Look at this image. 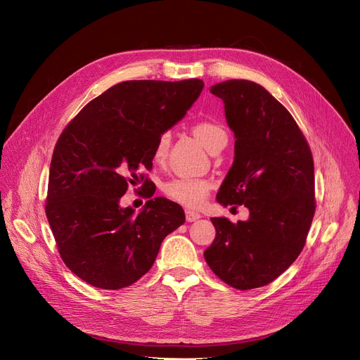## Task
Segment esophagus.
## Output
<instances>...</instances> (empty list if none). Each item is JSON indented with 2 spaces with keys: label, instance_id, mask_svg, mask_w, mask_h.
<instances>
[{
  "label": "esophagus",
  "instance_id": "obj_1",
  "mask_svg": "<svg viewBox=\"0 0 360 360\" xmlns=\"http://www.w3.org/2000/svg\"><path fill=\"white\" fill-rule=\"evenodd\" d=\"M201 217V214H198V213H195V212H191V210H186L185 212V219H186V221H195V220H198Z\"/></svg>",
  "mask_w": 360,
  "mask_h": 360
}]
</instances>
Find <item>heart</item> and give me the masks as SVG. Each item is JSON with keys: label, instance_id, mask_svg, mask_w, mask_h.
<instances>
[{"label": "heart", "instance_id": "b5f03b06", "mask_svg": "<svg viewBox=\"0 0 360 360\" xmlns=\"http://www.w3.org/2000/svg\"><path fill=\"white\" fill-rule=\"evenodd\" d=\"M194 137L207 148L212 151L221 140L226 139L224 129L212 121H200L193 125ZM170 143L169 132H162L159 136L155 150L153 159L156 163H162L166 158L167 148ZM213 184L205 178H193V176H175L163 182V194L188 209H200L212 193Z\"/></svg>", "mask_w": 360, "mask_h": 360}]
</instances>
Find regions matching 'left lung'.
I'll use <instances>...</instances> for the list:
<instances>
[{"instance_id":"obj_1","label":"left lung","mask_w":360,"mask_h":360,"mask_svg":"<svg viewBox=\"0 0 360 360\" xmlns=\"http://www.w3.org/2000/svg\"><path fill=\"white\" fill-rule=\"evenodd\" d=\"M210 91L236 137L217 201L243 204L250 219L213 217L216 238L204 258L226 285L250 290L276 280L305 247L316 209L314 159L290 112L262 86L228 80Z\"/></svg>"}]
</instances>
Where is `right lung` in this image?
I'll return each mask as SVG.
<instances>
[{
    "mask_svg": "<svg viewBox=\"0 0 360 360\" xmlns=\"http://www.w3.org/2000/svg\"><path fill=\"white\" fill-rule=\"evenodd\" d=\"M202 80H128L75 115L55 144L45 212L65 266L89 285L118 290L155 264L163 239L185 221L182 207L158 197L141 214L121 210L129 184L149 188L162 132L197 101Z\"/></svg>",
    "mask_w": 360,
    "mask_h": 360,
    "instance_id": "add662e5",
    "label": "right lung"
}]
</instances>
